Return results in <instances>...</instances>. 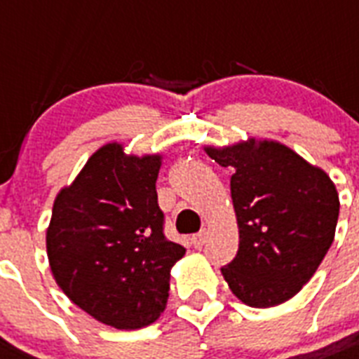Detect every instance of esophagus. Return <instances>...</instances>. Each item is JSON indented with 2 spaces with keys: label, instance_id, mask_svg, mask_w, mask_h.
I'll return each instance as SVG.
<instances>
[{
  "label": "esophagus",
  "instance_id": "1",
  "mask_svg": "<svg viewBox=\"0 0 359 359\" xmlns=\"http://www.w3.org/2000/svg\"><path fill=\"white\" fill-rule=\"evenodd\" d=\"M205 241H206V230H201V232L191 236V243H194L197 249H201V247L205 245Z\"/></svg>",
  "mask_w": 359,
  "mask_h": 359
}]
</instances>
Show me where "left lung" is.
Returning a JSON list of instances; mask_svg holds the SVG:
<instances>
[{
	"instance_id": "left-lung-1",
	"label": "left lung",
	"mask_w": 359,
	"mask_h": 359,
	"mask_svg": "<svg viewBox=\"0 0 359 359\" xmlns=\"http://www.w3.org/2000/svg\"><path fill=\"white\" fill-rule=\"evenodd\" d=\"M230 165L240 247L221 267L238 299L269 308L291 299L310 280L330 249L339 217V197L330 177L276 142L255 140L206 149Z\"/></svg>"
}]
</instances>
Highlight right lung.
<instances>
[{
  "instance_id": "1",
  "label": "right lung",
  "mask_w": 359,
  "mask_h": 359,
  "mask_svg": "<svg viewBox=\"0 0 359 359\" xmlns=\"http://www.w3.org/2000/svg\"><path fill=\"white\" fill-rule=\"evenodd\" d=\"M158 170L160 156H125L109 144L53 205L46 241L55 280L81 310L119 330L158 319L171 267L186 252L164 234Z\"/></svg>"
}]
</instances>
